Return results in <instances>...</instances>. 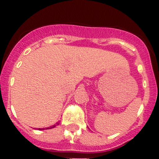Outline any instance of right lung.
Segmentation results:
<instances>
[{
  "label": "right lung",
  "mask_w": 159,
  "mask_h": 159,
  "mask_svg": "<svg viewBox=\"0 0 159 159\" xmlns=\"http://www.w3.org/2000/svg\"><path fill=\"white\" fill-rule=\"evenodd\" d=\"M59 125V122H57V124H56V125H52V126H50V127H47V128H42V129H52V128H54L55 126L56 125Z\"/></svg>",
  "instance_id": "obj_1"
}]
</instances>
